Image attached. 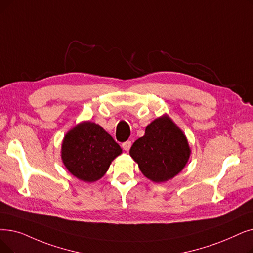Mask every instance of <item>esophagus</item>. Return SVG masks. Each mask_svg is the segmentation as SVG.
Instances as JSON below:
<instances>
[{
    "instance_id": "1",
    "label": "esophagus",
    "mask_w": 253,
    "mask_h": 253,
    "mask_svg": "<svg viewBox=\"0 0 253 253\" xmlns=\"http://www.w3.org/2000/svg\"><path fill=\"white\" fill-rule=\"evenodd\" d=\"M122 148L125 150V151H129V149L131 148V140H126L124 141L122 144Z\"/></svg>"
}]
</instances>
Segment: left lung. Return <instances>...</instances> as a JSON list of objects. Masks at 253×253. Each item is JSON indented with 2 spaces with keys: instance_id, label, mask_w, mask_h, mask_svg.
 Segmentation results:
<instances>
[{
  "instance_id": "obj_1",
  "label": "left lung",
  "mask_w": 253,
  "mask_h": 253,
  "mask_svg": "<svg viewBox=\"0 0 253 253\" xmlns=\"http://www.w3.org/2000/svg\"><path fill=\"white\" fill-rule=\"evenodd\" d=\"M190 155L188 141L172 121L161 117L147 126L145 135L134 141L130 156L146 177L154 182H166L178 174Z\"/></svg>"
}]
</instances>
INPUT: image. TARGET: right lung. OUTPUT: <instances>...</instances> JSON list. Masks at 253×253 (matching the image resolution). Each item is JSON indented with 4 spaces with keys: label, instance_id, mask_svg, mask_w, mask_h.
Wrapping results in <instances>:
<instances>
[{
    "label": "right lung",
    "instance_id": "1",
    "mask_svg": "<svg viewBox=\"0 0 253 253\" xmlns=\"http://www.w3.org/2000/svg\"><path fill=\"white\" fill-rule=\"evenodd\" d=\"M122 149L106 131L92 122H84L66 134L62 146L65 167L84 182L102 178Z\"/></svg>",
    "mask_w": 253,
    "mask_h": 253
}]
</instances>
